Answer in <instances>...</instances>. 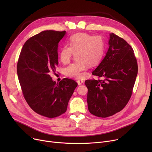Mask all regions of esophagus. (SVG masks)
Masks as SVG:
<instances>
[{
    "label": "esophagus",
    "mask_w": 152,
    "mask_h": 152,
    "mask_svg": "<svg viewBox=\"0 0 152 152\" xmlns=\"http://www.w3.org/2000/svg\"><path fill=\"white\" fill-rule=\"evenodd\" d=\"M83 80H79H79H77V84L79 86V85H81V84H82L83 83Z\"/></svg>",
    "instance_id": "obj_1"
}]
</instances>
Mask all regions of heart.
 <instances>
[{
    "instance_id": "heart-1",
    "label": "heart",
    "mask_w": 152,
    "mask_h": 152,
    "mask_svg": "<svg viewBox=\"0 0 152 152\" xmlns=\"http://www.w3.org/2000/svg\"><path fill=\"white\" fill-rule=\"evenodd\" d=\"M69 47L63 46L60 52V59L63 64L68 63L72 55L76 53L77 60L65 69V74L70 77L80 79L87 65L95 66L101 61L105 50V42L99 36L78 33L69 38Z\"/></svg>"
}]
</instances>
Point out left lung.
<instances>
[{
  "instance_id": "obj_1",
  "label": "left lung",
  "mask_w": 152,
  "mask_h": 152,
  "mask_svg": "<svg viewBox=\"0 0 152 152\" xmlns=\"http://www.w3.org/2000/svg\"><path fill=\"white\" fill-rule=\"evenodd\" d=\"M106 55L92 74L100 80H86L87 106L95 116L106 118L122 110L129 102L138 71L131 46L123 38L110 34Z\"/></svg>"
}]
</instances>
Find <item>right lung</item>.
Returning a JSON list of instances; mask_svg holds the SVG:
<instances>
[{
  "mask_svg": "<svg viewBox=\"0 0 152 152\" xmlns=\"http://www.w3.org/2000/svg\"><path fill=\"white\" fill-rule=\"evenodd\" d=\"M66 31H44L24 44L17 63V74L26 101L36 113L47 118L57 117L67 110L77 86L72 79L53 81L50 73L58 65V42Z\"/></svg>",
  "mask_w": 152,
  "mask_h": 152,
  "instance_id": "1",
  "label": "right lung"
}]
</instances>
